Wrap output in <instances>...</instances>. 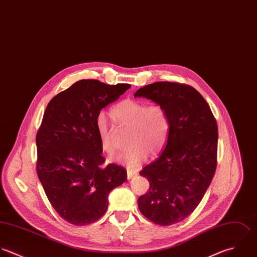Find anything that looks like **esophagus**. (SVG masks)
<instances>
[{
  "instance_id": "esophagus-1",
  "label": "esophagus",
  "mask_w": 257,
  "mask_h": 257,
  "mask_svg": "<svg viewBox=\"0 0 257 257\" xmlns=\"http://www.w3.org/2000/svg\"><path fill=\"white\" fill-rule=\"evenodd\" d=\"M135 175H137V171L127 169V179H132Z\"/></svg>"
}]
</instances>
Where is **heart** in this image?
Segmentation results:
<instances>
[{
  "instance_id": "b5f03b06",
  "label": "heart",
  "mask_w": 257,
  "mask_h": 257,
  "mask_svg": "<svg viewBox=\"0 0 257 257\" xmlns=\"http://www.w3.org/2000/svg\"><path fill=\"white\" fill-rule=\"evenodd\" d=\"M110 113L119 127H128L126 143L130 145L109 161L134 169L147 159L149 153L157 156L166 146L171 118L164 105H148L144 101L127 98L116 103ZM96 130L103 152L113 154L118 144L104 113L96 117Z\"/></svg>"
}]
</instances>
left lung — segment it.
Returning <instances> with one entry per match:
<instances>
[{
	"label": "left lung",
	"instance_id": "left-lung-1",
	"mask_svg": "<svg viewBox=\"0 0 257 257\" xmlns=\"http://www.w3.org/2000/svg\"><path fill=\"white\" fill-rule=\"evenodd\" d=\"M164 105L171 130L160 158L140 172L150 189L139 197L141 212L168 226L186 218L206 192L216 169L217 124L202 95L192 86L158 82L137 90Z\"/></svg>",
	"mask_w": 257,
	"mask_h": 257
}]
</instances>
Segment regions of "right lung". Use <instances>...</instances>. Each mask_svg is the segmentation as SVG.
Listing matches in <instances>:
<instances>
[{"instance_id": "1", "label": "right lung", "mask_w": 257, "mask_h": 257, "mask_svg": "<svg viewBox=\"0 0 257 257\" xmlns=\"http://www.w3.org/2000/svg\"><path fill=\"white\" fill-rule=\"evenodd\" d=\"M130 87L81 80L54 96L45 110L36 139L38 176L55 210L74 225L100 218L108 193L126 180L124 168L100 167L96 117Z\"/></svg>"}]
</instances>
